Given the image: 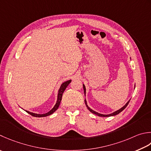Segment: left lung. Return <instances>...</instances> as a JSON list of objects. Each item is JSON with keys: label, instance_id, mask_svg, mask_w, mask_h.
Masks as SVG:
<instances>
[{"label": "left lung", "instance_id": "obj_1", "mask_svg": "<svg viewBox=\"0 0 151 151\" xmlns=\"http://www.w3.org/2000/svg\"><path fill=\"white\" fill-rule=\"evenodd\" d=\"M83 89H84V96H86V87H85V86H84V84H83ZM134 89H135V88H134ZM130 100V99H129ZM129 101L127 102L126 104L123 106V107H122V108H120V109H119V110H117V111H114V113H111V114H101V113H97V112H96V111H93V110H92V109H90L89 107H88V104H87V101H86V99H85L84 100V101H85V104H86V107L88 108V110H89L91 113H92L93 114H96V115H97V116H103V117H108V116H114V115H116V114H119L120 112H122L124 109L126 107H127V105H128V103H129Z\"/></svg>", "mask_w": 151, "mask_h": 151}]
</instances>
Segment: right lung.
I'll use <instances>...</instances> for the list:
<instances>
[{
    "instance_id": "1",
    "label": "right lung",
    "mask_w": 151,
    "mask_h": 151,
    "mask_svg": "<svg viewBox=\"0 0 151 151\" xmlns=\"http://www.w3.org/2000/svg\"><path fill=\"white\" fill-rule=\"evenodd\" d=\"M71 81H72V80H69V81L64 82L61 84L60 89H59V90H58L57 101H56V103L55 104V105L54 106V107H53L50 111H48V113H44V114H38V113H32V112H30V111H27V110H24V109H23V110L26 111L27 113H29V114H31V116H35V117H45V116H49V115L53 114L58 109L59 106H60V102L61 101L62 96H63V93L64 92V91L65 90L66 88L67 87V86L70 83V82H71Z\"/></svg>"
}]
</instances>
